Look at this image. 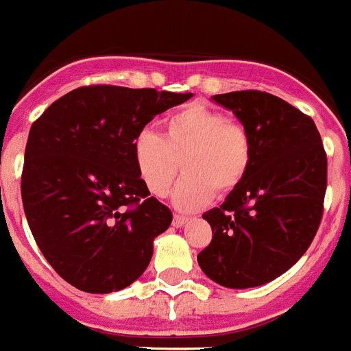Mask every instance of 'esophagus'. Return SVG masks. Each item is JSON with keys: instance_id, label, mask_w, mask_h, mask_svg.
<instances>
[{"instance_id": "1", "label": "esophagus", "mask_w": 351, "mask_h": 351, "mask_svg": "<svg viewBox=\"0 0 351 351\" xmlns=\"http://www.w3.org/2000/svg\"><path fill=\"white\" fill-rule=\"evenodd\" d=\"M188 217H184V215H173V221H172V224L176 228H182L184 226L186 223H188Z\"/></svg>"}]
</instances>
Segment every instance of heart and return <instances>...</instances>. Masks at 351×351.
I'll return each mask as SVG.
<instances>
[{"mask_svg": "<svg viewBox=\"0 0 351 351\" xmlns=\"http://www.w3.org/2000/svg\"><path fill=\"white\" fill-rule=\"evenodd\" d=\"M137 172L153 195L163 197L179 170L172 193L176 207L195 210L239 188L252 162V143L240 123L205 106L191 104L165 121V134L143 130L134 139Z\"/></svg>", "mask_w": 351, "mask_h": 351, "instance_id": "heart-1", "label": "heart"}]
</instances>
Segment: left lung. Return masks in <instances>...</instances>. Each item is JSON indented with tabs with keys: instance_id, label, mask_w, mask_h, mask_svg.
I'll return each mask as SVG.
<instances>
[{
	"instance_id": "8db88e82",
	"label": "left lung",
	"mask_w": 351,
	"mask_h": 351,
	"mask_svg": "<svg viewBox=\"0 0 351 351\" xmlns=\"http://www.w3.org/2000/svg\"><path fill=\"white\" fill-rule=\"evenodd\" d=\"M252 143L239 188L204 219L212 242L198 254L202 271L228 289L259 287L287 271L310 247L322 219L327 156L313 120L259 90L214 95Z\"/></svg>"
}]
</instances>
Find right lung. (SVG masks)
Returning a JSON list of instances; mask_svg holds the SVG:
<instances>
[{
    "label": "right lung",
    "instance_id": "right-lung-1",
    "mask_svg": "<svg viewBox=\"0 0 351 351\" xmlns=\"http://www.w3.org/2000/svg\"><path fill=\"white\" fill-rule=\"evenodd\" d=\"M193 94L95 85L76 88L29 130L22 204L50 266L67 284L109 294L139 278L172 212L149 197L134 139Z\"/></svg>",
    "mask_w": 351,
    "mask_h": 351
}]
</instances>
